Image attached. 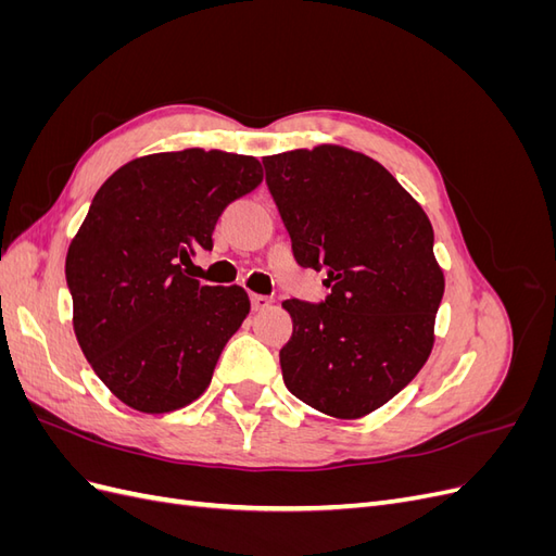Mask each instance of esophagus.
<instances>
[{"instance_id": "34e87169", "label": "esophagus", "mask_w": 556, "mask_h": 556, "mask_svg": "<svg viewBox=\"0 0 556 556\" xmlns=\"http://www.w3.org/2000/svg\"><path fill=\"white\" fill-rule=\"evenodd\" d=\"M250 304H252V311H266L271 306V299L264 294H250Z\"/></svg>"}]
</instances>
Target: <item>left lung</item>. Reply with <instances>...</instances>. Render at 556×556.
I'll use <instances>...</instances> for the list:
<instances>
[{
	"instance_id": "1",
	"label": "left lung",
	"mask_w": 556,
	"mask_h": 556,
	"mask_svg": "<svg viewBox=\"0 0 556 556\" xmlns=\"http://www.w3.org/2000/svg\"><path fill=\"white\" fill-rule=\"evenodd\" d=\"M294 260L327 271L325 301L288 299L282 380L311 408L355 419L425 366L445 280L422 206L376 160L341 146L264 157Z\"/></svg>"
}]
</instances>
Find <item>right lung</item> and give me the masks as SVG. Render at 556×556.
Returning a JSON list of instances; mask_svg holds the SVG:
<instances>
[{"label":"right lung","mask_w":556,"mask_h":556,"mask_svg":"<svg viewBox=\"0 0 556 556\" xmlns=\"http://www.w3.org/2000/svg\"><path fill=\"white\" fill-rule=\"evenodd\" d=\"M260 182L255 157L188 148L131 160L97 190L64 274L83 355L129 408L172 413L204 394L250 299L180 266Z\"/></svg>","instance_id":"right-lung-1"}]
</instances>
